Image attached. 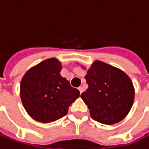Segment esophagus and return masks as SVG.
<instances>
[{"instance_id":"obj_1","label":"esophagus","mask_w":149,"mask_h":149,"mask_svg":"<svg viewBox=\"0 0 149 149\" xmlns=\"http://www.w3.org/2000/svg\"><path fill=\"white\" fill-rule=\"evenodd\" d=\"M78 90H79L80 94H82V93L84 92V88H83V87H79V88H78Z\"/></svg>"}]
</instances>
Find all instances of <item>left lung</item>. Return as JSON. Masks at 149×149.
Instances as JSON below:
<instances>
[{"label":"left lung","mask_w":149,"mask_h":149,"mask_svg":"<svg viewBox=\"0 0 149 149\" xmlns=\"http://www.w3.org/2000/svg\"><path fill=\"white\" fill-rule=\"evenodd\" d=\"M88 88L81 94L93 119L113 125L128 114L134 102L135 89L129 76L118 68L95 61L85 76Z\"/></svg>","instance_id":"1"}]
</instances>
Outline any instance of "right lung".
<instances>
[{
  "mask_svg": "<svg viewBox=\"0 0 149 149\" xmlns=\"http://www.w3.org/2000/svg\"><path fill=\"white\" fill-rule=\"evenodd\" d=\"M61 64L50 58L37 64L22 77L20 97L27 113L41 123L54 122L67 114L79 90L60 74Z\"/></svg>",
  "mask_w": 149,
  "mask_h": 149,
  "instance_id": "right-lung-1",
  "label": "right lung"
}]
</instances>
